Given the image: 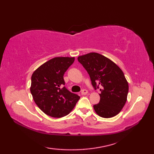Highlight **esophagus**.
<instances>
[{"label": "esophagus", "instance_id": "34e87169", "mask_svg": "<svg viewBox=\"0 0 154 154\" xmlns=\"http://www.w3.org/2000/svg\"><path fill=\"white\" fill-rule=\"evenodd\" d=\"M88 93V91L86 89H83L81 91V94H83V95H85Z\"/></svg>", "mask_w": 154, "mask_h": 154}]
</instances>
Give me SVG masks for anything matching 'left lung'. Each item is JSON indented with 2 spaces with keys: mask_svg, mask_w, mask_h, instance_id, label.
I'll return each mask as SVG.
<instances>
[{
  "mask_svg": "<svg viewBox=\"0 0 154 154\" xmlns=\"http://www.w3.org/2000/svg\"><path fill=\"white\" fill-rule=\"evenodd\" d=\"M77 60L89 73L94 89L100 91L99 103L93 106L94 111L106 119L117 115L128 93V83L123 71L109 58L94 52L81 55Z\"/></svg>",
  "mask_w": 154,
  "mask_h": 154,
  "instance_id": "obj_1",
  "label": "left lung"
}]
</instances>
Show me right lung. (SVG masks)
<instances>
[{"instance_id": "1", "label": "right lung", "mask_w": 154, "mask_h": 154, "mask_svg": "<svg viewBox=\"0 0 154 154\" xmlns=\"http://www.w3.org/2000/svg\"><path fill=\"white\" fill-rule=\"evenodd\" d=\"M74 61V57H54L42 64L32 75L30 92L33 99L48 116L67 115L80 99L63 87V75Z\"/></svg>"}]
</instances>
